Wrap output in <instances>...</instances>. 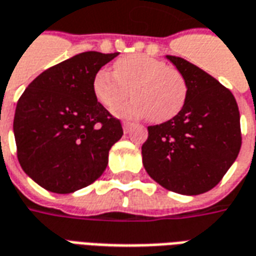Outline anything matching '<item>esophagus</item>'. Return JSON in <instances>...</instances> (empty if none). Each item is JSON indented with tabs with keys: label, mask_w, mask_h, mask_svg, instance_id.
Returning a JSON list of instances; mask_svg holds the SVG:
<instances>
[{
	"label": "esophagus",
	"mask_w": 256,
	"mask_h": 256,
	"mask_svg": "<svg viewBox=\"0 0 256 256\" xmlns=\"http://www.w3.org/2000/svg\"><path fill=\"white\" fill-rule=\"evenodd\" d=\"M122 128H123V132H124V133H128V132H130V130H132V128H133V123L123 122Z\"/></svg>",
	"instance_id": "34e87169"
}]
</instances>
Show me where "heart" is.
<instances>
[{
    "instance_id": "b5f03b06",
    "label": "heart",
    "mask_w": 256,
    "mask_h": 256,
    "mask_svg": "<svg viewBox=\"0 0 256 256\" xmlns=\"http://www.w3.org/2000/svg\"><path fill=\"white\" fill-rule=\"evenodd\" d=\"M130 103L115 110L120 118L148 115L151 122L162 123L183 108L187 84L183 74L164 60L146 55H130L115 62V73L100 69L92 80V91L104 108L112 110L130 95Z\"/></svg>"
}]
</instances>
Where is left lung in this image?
I'll list each match as a JSON object with an SVG mask.
<instances>
[{"label": "left lung", "instance_id": "obj_1", "mask_svg": "<svg viewBox=\"0 0 256 256\" xmlns=\"http://www.w3.org/2000/svg\"><path fill=\"white\" fill-rule=\"evenodd\" d=\"M166 58L183 74L187 96L174 118L148 128L142 165L166 190L198 196L220 182L240 152V112L215 78L183 58Z\"/></svg>", "mask_w": 256, "mask_h": 256}]
</instances>
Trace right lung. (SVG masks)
Wrapping results in <instances>:
<instances>
[{
    "instance_id": "1",
    "label": "right lung",
    "mask_w": 256,
    "mask_h": 256,
    "mask_svg": "<svg viewBox=\"0 0 256 256\" xmlns=\"http://www.w3.org/2000/svg\"><path fill=\"white\" fill-rule=\"evenodd\" d=\"M118 55L78 54L44 70L19 98L14 119L18 159L42 188L70 194L106 169L110 146L123 130L97 101L92 80Z\"/></svg>"
}]
</instances>
